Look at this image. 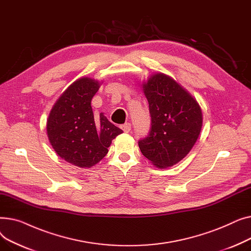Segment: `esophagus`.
<instances>
[{"mask_svg":"<svg viewBox=\"0 0 251 251\" xmlns=\"http://www.w3.org/2000/svg\"><path fill=\"white\" fill-rule=\"evenodd\" d=\"M131 124L130 123H125V124H123L122 126H121V129L124 131V132H126V133H128L129 131L131 130Z\"/></svg>","mask_w":251,"mask_h":251,"instance_id":"1","label":"esophagus"}]
</instances>
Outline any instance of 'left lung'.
Instances as JSON below:
<instances>
[{
	"label": "left lung",
	"mask_w": 251,
	"mask_h": 251,
	"mask_svg": "<svg viewBox=\"0 0 251 251\" xmlns=\"http://www.w3.org/2000/svg\"><path fill=\"white\" fill-rule=\"evenodd\" d=\"M151 117L149 134L138 140L142 154L155 167L180 162L200 136L202 113L197 101L172 78L157 73L143 84Z\"/></svg>",
	"instance_id": "1"
}]
</instances>
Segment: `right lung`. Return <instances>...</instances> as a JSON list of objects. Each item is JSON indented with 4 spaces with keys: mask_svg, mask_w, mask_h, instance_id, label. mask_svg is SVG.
I'll return each mask as SVG.
<instances>
[{
    "mask_svg": "<svg viewBox=\"0 0 251 251\" xmlns=\"http://www.w3.org/2000/svg\"><path fill=\"white\" fill-rule=\"evenodd\" d=\"M100 83L80 78L56 101L47 123L51 147L64 159L77 167L90 168L108 153L112 140L123 131L102 114L95 119L91 100Z\"/></svg>",
    "mask_w": 251,
    "mask_h": 251,
    "instance_id": "1",
    "label": "right lung"
}]
</instances>
